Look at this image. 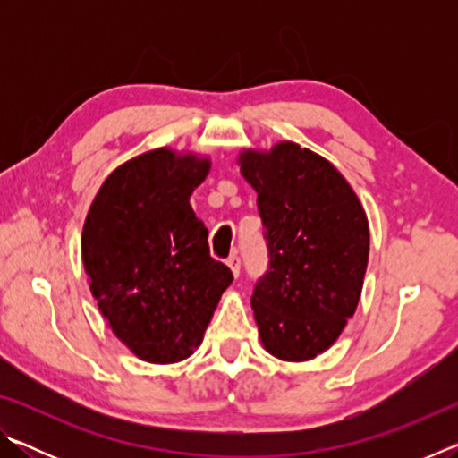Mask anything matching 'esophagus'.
Wrapping results in <instances>:
<instances>
[{"instance_id": "1", "label": "esophagus", "mask_w": 458, "mask_h": 458, "mask_svg": "<svg viewBox=\"0 0 458 458\" xmlns=\"http://www.w3.org/2000/svg\"><path fill=\"white\" fill-rule=\"evenodd\" d=\"M226 265L230 267L232 275H234V276L240 275V257H238V254H230V257L226 259Z\"/></svg>"}]
</instances>
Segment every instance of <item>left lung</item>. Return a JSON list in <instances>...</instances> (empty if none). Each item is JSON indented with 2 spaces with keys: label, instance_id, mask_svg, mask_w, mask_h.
Wrapping results in <instances>:
<instances>
[{
  "label": "left lung",
  "instance_id": "left-lung-1",
  "mask_svg": "<svg viewBox=\"0 0 458 458\" xmlns=\"http://www.w3.org/2000/svg\"><path fill=\"white\" fill-rule=\"evenodd\" d=\"M238 164L259 193L270 259L250 299L260 341L278 360H313L358 307L369 254L366 212L345 177L297 143L242 151Z\"/></svg>",
  "mask_w": 458,
  "mask_h": 458
}]
</instances>
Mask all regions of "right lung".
Here are the masks:
<instances>
[{
	"label": "right lung",
	"instance_id": "obj_1",
	"mask_svg": "<svg viewBox=\"0 0 458 458\" xmlns=\"http://www.w3.org/2000/svg\"><path fill=\"white\" fill-rule=\"evenodd\" d=\"M208 172L210 159L167 147L137 155L106 177L84 220L90 293L139 360L190 358L232 283L190 206Z\"/></svg>",
	"mask_w": 458,
	"mask_h": 458
}]
</instances>
